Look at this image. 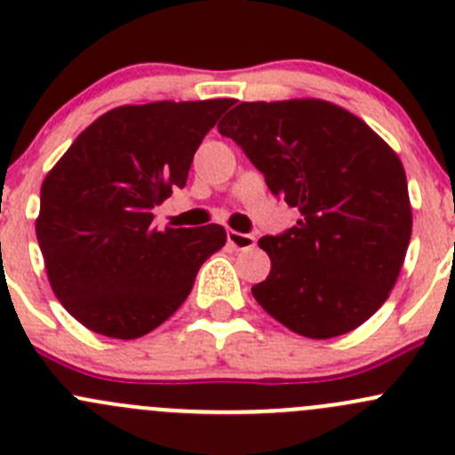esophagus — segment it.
<instances>
[{
    "label": "esophagus",
    "mask_w": 455,
    "mask_h": 455,
    "mask_svg": "<svg viewBox=\"0 0 455 455\" xmlns=\"http://www.w3.org/2000/svg\"><path fill=\"white\" fill-rule=\"evenodd\" d=\"M227 242L235 251H249L255 246V237L249 235V233H240V231H228Z\"/></svg>",
    "instance_id": "34e87169"
}]
</instances>
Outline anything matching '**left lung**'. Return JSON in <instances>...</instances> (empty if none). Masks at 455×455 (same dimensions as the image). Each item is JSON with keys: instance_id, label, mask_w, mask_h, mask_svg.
Masks as SVG:
<instances>
[{"instance_id": "left-lung-1", "label": "left lung", "mask_w": 455, "mask_h": 455, "mask_svg": "<svg viewBox=\"0 0 455 455\" xmlns=\"http://www.w3.org/2000/svg\"><path fill=\"white\" fill-rule=\"evenodd\" d=\"M220 134L301 218L259 249L270 273L251 288L292 332L332 339L370 319L396 283L411 237L401 158L370 125L321 99L240 103Z\"/></svg>"}]
</instances>
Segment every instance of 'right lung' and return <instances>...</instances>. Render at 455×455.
I'll list each match as a JSON object with an SVG mask.
<instances>
[{"label":"right lung","mask_w":455,"mask_h":455,"mask_svg":"<svg viewBox=\"0 0 455 455\" xmlns=\"http://www.w3.org/2000/svg\"><path fill=\"white\" fill-rule=\"evenodd\" d=\"M233 99L121 105L45 176L36 240L63 308L96 334L139 339L189 297L220 224L158 231L151 209L185 187L194 154Z\"/></svg>","instance_id":"1"}]
</instances>
